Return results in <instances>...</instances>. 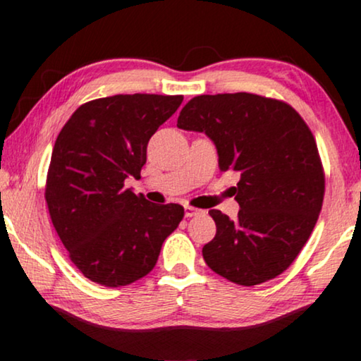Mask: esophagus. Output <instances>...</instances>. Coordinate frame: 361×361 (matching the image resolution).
<instances>
[{"mask_svg":"<svg viewBox=\"0 0 361 361\" xmlns=\"http://www.w3.org/2000/svg\"><path fill=\"white\" fill-rule=\"evenodd\" d=\"M184 209H185V217H194V215L202 214V210L195 209V207H190V205H185Z\"/></svg>","mask_w":361,"mask_h":361,"instance_id":"esophagus-1","label":"esophagus"}]
</instances>
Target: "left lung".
Segmentation results:
<instances>
[{
	"mask_svg": "<svg viewBox=\"0 0 361 361\" xmlns=\"http://www.w3.org/2000/svg\"><path fill=\"white\" fill-rule=\"evenodd\" d=\"M177 128L205 133L219 169L240 174L235 221L209 210L217 233L205 243V264L243 287L288 269L315 227L325 172L315 137L287 102L250 92L202 94L182 107Z\"/></svg>",
	"mask_w": 361,
	"mask_h": 361,
	"instance_id": "1",
	"label": "left lung"
}]
</instances>
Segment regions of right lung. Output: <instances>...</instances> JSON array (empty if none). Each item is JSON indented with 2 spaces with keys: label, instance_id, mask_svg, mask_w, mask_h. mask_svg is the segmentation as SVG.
Segmentation results:
<instances>
[{
  "label": "right lung",
  "instance_id": "1",
  "mask_svg": "<svg viewBox=\"0 0 361 361\" xmlns=\"http://www.w3.org/2000/svg\"><path fill=\"white\" fill-rule=\"evenodd\" d=\"M182 96L116 94L79 106L54 142L44 197L51 222L84 277L123 287L146 277L184 207L126 189L140 179L147 142Z\"/></svg>",
  "mask_w": 361,
  "mask_h": 361
}]
</instances>
